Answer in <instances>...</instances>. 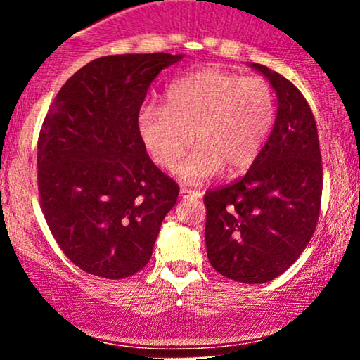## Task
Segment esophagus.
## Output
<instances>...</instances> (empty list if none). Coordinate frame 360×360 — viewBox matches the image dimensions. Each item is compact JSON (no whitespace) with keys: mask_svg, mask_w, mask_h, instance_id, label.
Returning <instances> with one entry per match:
<instances>
[{"mask_svg":"<svg viewBox=\"0 0 360 360\" xmlns=\"http://www.w3.org/2000/svg\"><path fill=\"white\" fill-rule=\"evenodd\" d=\"M181 196L183 198H201L203 193L198 191V189H191V188H181Z\"/></svg>","mask_w":360,"mask_h":360,"instance_id":"1","label":"esophagus"}]
</instances>
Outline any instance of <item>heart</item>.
Returning a JSON list of instances; mask_svg holds the SVG:
<instances>
[{
	"label": "heart",
	"mask_w": 360,
	"mask_h": 360,
	"mask_svg": "<svg viewBox=\"0 0 360 360\" xmlns=\"http://www.w3.org/2000/svg\"><path fill=\"white\" fill-rule=\"evenodd\" d=\"M276 113L269 81L205 68L172 82L166 105H143L137 128L148 155L164 171H174L194 135L198 147L179 176L198 183L223 167L237 174L252 166L269 139Z\"/></svg>",
	"instance_id": "heart-1"
}]
</instances>
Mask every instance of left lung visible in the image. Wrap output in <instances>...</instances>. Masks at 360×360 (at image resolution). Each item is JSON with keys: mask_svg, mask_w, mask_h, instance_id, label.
I'll return each mask as SVG.
<instances>
[{"mask_svg": "<svg viewBox=\"0 0 360 360\" xmlns=\"http://www.w3.org/2000/svg\"><path fill=\"white\" fill-rule=\"evenodd\" d=\"M278 94V117L245 176L205 194L208 259L225 278L260 284L278 278L315 233L323 167L313 111L301 91L252 64Z\"/></svg>", "mask_w": 360, "mask_h": 360, "instance_id": "obj_1", "label": "left lung"}]
</instances>
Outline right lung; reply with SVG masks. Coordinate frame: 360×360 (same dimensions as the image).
I'll return each mask as SVG.
<instances>
[{
    "instance_id": "1",
    "label": "right lung",
    "mask_w": 360,
    "mask_h": 360,
    "mask_svg": "<svg viewBox=\"0 0 360 360\" xmlns=\"http://www.w3.org/2000/svg\"><path fill=\"white\" fill-rule=\"evenodd\" d=\"M183 56L88 62L53 98L37 143L40 208L60 250L88 274L123 279L150 260L179 186L150 160L137 117L157 74Z\"/></svg>"
}]
</instances>
